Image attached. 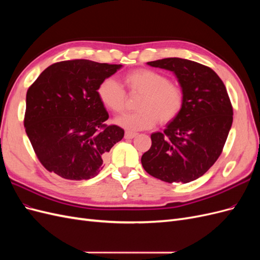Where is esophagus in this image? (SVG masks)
I'll use <instances>...</instances> for the list:
<instances>
[{
    "label": "esophagus",
    "mask_w": 260,
    "mask_h": 260,
    "mask_svg": "<svg viewBox=\"0 0 260 260\" xmlns=\"http://www.w3.org/2000/svg\"><path fill=\"white\" fill-rule=\"evenodd\" d=\"M135 137H137V133H136V132L125 131V133H124V138H125V139H133Z\"/></svg>",
    "instance_id": "obj_1"
}]
</instances>
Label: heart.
Returning <instances> with one entry per match:
<instances>
[{
	"mask_svg": "<svg viewBox=\"0 0 260 260\" xmlns=\"http://www.w3.org/2000/svg\"><path fill=\"white\" fill-rule=\"evenodd\" d=\"M124 82L131 92L142 94L138 103L139 112L116 119L120 127L139 131L154 127L157 120L167 123L178 116L183 106V91L169 82L168 78L151 69H137L124 76ZM98 95L102 103L114 113H121L125 104V91L114 78L101 82Z\"/></svg>",
	"mask_w": 260,
	"mask_h": 260,
	"instance_id": "1",
	"label": "heart"
}]
</instances>
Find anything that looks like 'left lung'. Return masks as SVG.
I'll return each instance as SVG.
<instances>
[{
	"label": "left lung",
	"mask_w": 260,
	"mask_h": 260,
	"mask_svg": "<svg viewBox=\"0 0 260 260\" xmlns=\"http://www.w3.org/2000/svg\"><path fill=\"white\" fill-rule=\"evenodd\" d=\"M147 65L174 74L183 91V106L164 132L151 135L152 146L141 162L165 182L188 183L202 177L222 152L233 121L225 86L209 67L170 57Z\"/></svg>",
	"instance_id": "obj_1"
}]
</instances>
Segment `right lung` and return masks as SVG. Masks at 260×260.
Wrapping results in <instances>:
<instances>
[{
  "mask_svg": "<svg viewBox=\"0 0 260 260\" xmlns=\"http://www.w3.org/2000/svg\"><path fill=\"white\" fill-rule=\"evenodd\" d=\"M121 67L89 59L55 62L28 89L23 124L39 160L50 172L89 180L103 168L106 154L124 131L104 123L108 113L98 88Z\"/></svg>",
  "mask_w": 260,
  "mask_h": 260,
  "instance_id": "add662e5",
  "label": "right lung"
}]
</instances>
